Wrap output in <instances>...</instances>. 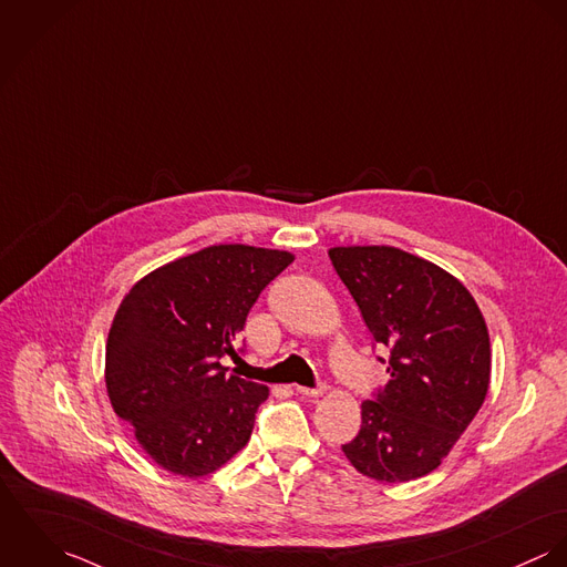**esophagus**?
<instances>
[{"label": "esophagus", "mask_w": 567, "mask_h": 567, "mask_svg": "<svg viewBox=\"0 0 567 567\" xmlns=\"http://www.w3.org/2000/svg\"><path fill=\"white\" fill-rule=\"evenodd\" d=\"M296 391L300 393V395H307V398H319V395H323L326 393V384H319V386H296Z\"/></svg>", "instance_id": "esophagus-1"}]
</instances>
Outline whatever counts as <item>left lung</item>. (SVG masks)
<instances>
[{"instance_id":"obj_1","label":"left lung","mask_w":567,"mask_h":567,"mask_svg":"<svg viewBox=\"0 0 567 567\" xmlns=\"http://www.w3.org/2000/svg\"><path fill=\"white\" fill-rule=\"evenodd\" d=\"M328 256L377 343L389 382L361 404L341 445L368 478L406 483L437 470L485 402L492 346L472 293L440 265L391 246H337Z\"/></svg>"}]
</instances>
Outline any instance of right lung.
<instances>
[{
    "mask_svg": "<svg viewBox=\"0 0 567 567\" xmlns=\"http://www.w3.org/2000/svg\"><path fill=\"white\" fill-rule=\"evenodd\" d=\"M285 250L210 246L143 276L122 300L106 341L113 411L163 470L202 478L252 435L269 389L226 374L260 291L293 260Z\"/></svg>",
    "mask_w": 567,
    "mask_h": 567,
    "instance_id": "add662e5",
    "label": "right lung"
}]
</instances>
